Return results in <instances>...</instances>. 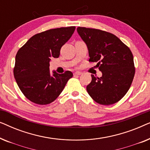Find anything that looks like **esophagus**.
<instances>
[{"label": "esophagus", "mask_w": 150, "mask_h": 150, "mask_svg": "<svg viewBox=\"0 0 150 150\" xmlns=\"http://www.w3.org/2000/svg\"><path fill=\"white\" fill-rule=\"evenodd\" d=\"M81 74H82L81 71H76V72H74V75H81Z\"/></svg>", "instance_id": "34e87169"}]
</instances>
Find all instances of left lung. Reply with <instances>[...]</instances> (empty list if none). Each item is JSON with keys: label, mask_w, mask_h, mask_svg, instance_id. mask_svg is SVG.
<instances>
[{"label": "left lung", "mask_w": 150, "mask_h": 150, "mask_svg": "<svg viewBox=\"0 0 150 150\" xmlns=\"http://www.w3.org/2000/svg\"><path fill=\"white\" fill-rule=\"evenodd\" d=\"M77 32L87 45L90 62L98 63L101 77L91 75L87 91L94 101L110 105L122 99L130 89L135 68L132 52L117 37L95 28L78 27Z\"/></svg>", "instance_id": "1"}]
</instances>
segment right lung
Instances as JSON below:
<instances>
[{"mask_svg": "<svg viewBox=\"0 0 150 150\" xmlns=\"http://www.w3.org/2000/svg\"><path fill=\"white\" fill-rule=\"evenodd\" d=\"M75 26L50 29L35 35L19 49L13 75L24 96L34 103L45 105L57 99L69 79L70 71L50 72V61L58 58L61 47L74 32Z\"/></svg>", "mask_w": 150, "mask_h": 150, "instance_id": "add662e5", "label": "right lung"}]
</instances>
